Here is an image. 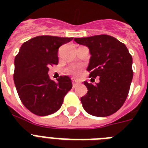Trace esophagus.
<instances>
[{"label": "esophagus", "mask_w": 148, "mask_h": 148, "mask_svg": "<svg viewBox=\"0 0 148 148\" xmlns=\"http://www.w3.org/2000/svg\"><path fill=\"white\" fill-rule=\"evenodd\" d=\"M72 84H73V87H76L77 84H81V82L80 81H75V80H73V81H72Z\"/></svg>", "instance_id": "esophagus-1"}]
</instances>
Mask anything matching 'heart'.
<instances>
[{
  "mask_svg": "<svg viewBox=\"0 0 148 148\" xmlns=\"http://www.w3.org/2000/svg\"><path fill=\"white\" fill-rule=\"evenodd\" d=\"M71 73L72 74H74V75H78L79 73H80V67H72L71 69Z\"/></svg>",
  "mask_w": 148,
  "mask_h": 148,
  "instance_id": "obj_1",
  "label": "heart"
}]
</instances>
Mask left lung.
I'll list each match as a JSON object with an SVG mask.
<instances>
[{
	"label": "left lung",
	"instance_id": "left-lung-1",
	"mask_svg": "<svg viewBox=\"0 0 148 148\" xmlns=\"http://www.w3.org/2000/svg\"><path fill=\"white\" fill-rule=\"evenodd\" d=\"M74 41L89 48L87 68L90 77H100L95 84L84 81L88 94L81 98L89 114L107 117L119 110L128 95L133 78L132 57L123 43L111 36L102 34L74 38Z\"/></svg>",
	"mask_w": 148,
	"mask_h": 148
}]
</instances>
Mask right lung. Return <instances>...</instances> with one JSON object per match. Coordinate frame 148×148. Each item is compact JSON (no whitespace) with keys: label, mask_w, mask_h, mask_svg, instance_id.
Returning a JSON list of instances; mask_svg holds the SVG:
<instances>
[{"label":"right lung","mask_w":148,"mask_h":148,"mask_svg":"<svg viewBox=\"0 0 148 148\" xmlns=\"http://www.w3.org/2000/svg\"><path fill=\"white\" fill-rule=\"evenodd\" d=\"M73 38L38 36L21 45L14 59V81L22 103L31 112L47 116L58 111L72 88L69 77L49 78L51 65L58 64V48Z\"/></svg>","instance_id":"right-lung-1"}]
</instances>
